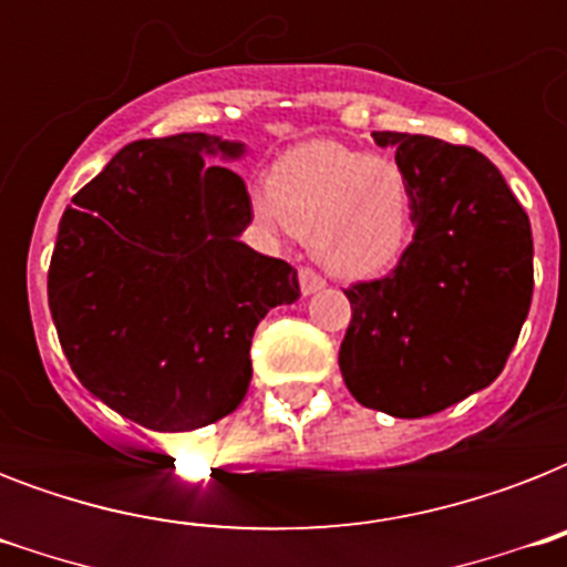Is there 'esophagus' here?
Returning a JSON list of instances; mask_svg holds the SVG:
<instances>
[{
	"mask_svg": "<svg viewBox=\"0 0 567 567\" xmlns=\"http://www.w3.org/2000/svg\"><path fill=\"white\" fill-rule=\"evenodd\" d=\"M323 288H327V282H323V279H320V276L315 274V270H309V267H302V270H300V291L306 293V297H311V293L323 291Z\"/></svg>",
	"mask_w": 567,
	"mask_h": 567,
	"instance_id": "esophagus-1",
	"label": "esophagus"
}]
</instances>
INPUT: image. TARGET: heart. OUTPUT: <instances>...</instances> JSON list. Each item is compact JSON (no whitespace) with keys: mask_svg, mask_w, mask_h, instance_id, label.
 <instances>
[{"mask_svg":"<svg viewBox=\"0 0 567 567\" xmlns=\"http://www.w3.org/2000/svg\"><path fill=\"white\" fill-rule=\"evenodd\" d=\"M265 226L309 240L311 256L341 279H368L403 256L412 190L400 164L336 141H309L276 162L270 190L252 194Z\"/></svg>","mask_w":567,"mask_h":567,"instance_id":"heart-1","label":"heart"}]
</instances>
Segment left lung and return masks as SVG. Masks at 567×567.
Returning <instances> with one entry per match:
<instances>
[{"label": "left lung", "instance_id": "1", "mask_svg": "<svg viewBox=\"0 0 567 567\" xmlns=\"http://www.w3.org/2000/svg\"><path fill=\"white\" fill-rule=\"evenodd\" d=\"M373 141L409 179L414 238L385 279L344 291L338 364L362 405L423 417L501 377L533 300V231L483 153L405 132Z\"/></svg>", "mask_w": 567, "mask_h": 567}]
</instances>
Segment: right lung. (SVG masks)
<instances>
[{"mask_svg": "<svg viewBox=\"0 0 567 567\" xmlns=\"http://www.w3.org/2000/svg\"><path fill=\"white\" fill-rule=\"evenodd\" d=\"M244 141L205 132L135 141L58 223L49 311L96 400L155 432H188L247 396L258 320L300 297L297 270L247 247Z\"/></svg>", "mask_w": 567, "mask_h": 567, "instance_id": "obj_1", "label": "right lung"}]
</instances>
